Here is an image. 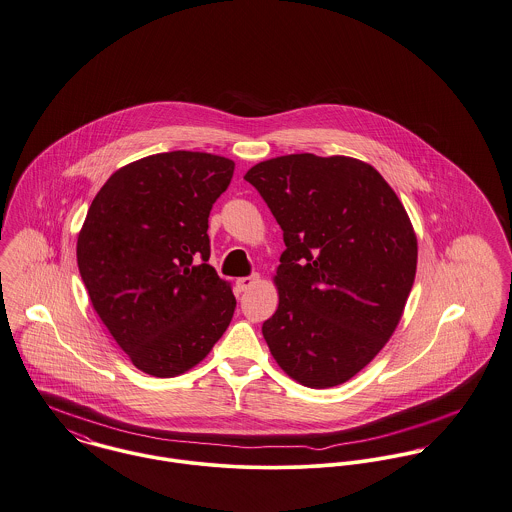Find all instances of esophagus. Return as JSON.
Instances as JSON below:
<instances>
[{
  "mask_svg": "<svg viewBox=\"0 0 512 512\" xmlns=\"http://www.w3.org/2000/svg\"><path fill=\"white\" fill-rule=\"evenodd\" d=\"M257 283H259V275H249V277H241V279L235 281L239 292H247L249 288H253Z\"/></svg>",
  "mask_w": 512,
  "mask_h": 512,
  "instance_id": "34e87169",
  "label": "esophagus"
}]
</instances>
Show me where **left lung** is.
<instances>
[{
  "label": "left lung",
  "instance_id": "obj_1",
  "mask_svg": "<svg viewBox=\"0 0 512 512\" xmlns=\"http://www.w3.org/2000/svg\"><path fill=\"white\" fill-rule=\"evenodd\" d=\"M283 229L279 308L263 338L286 375L328 389L357 375L393 336L416 275V235L371 165L286 155L249 169Z\"/></svg>",
  "mask_w": 512,
  "mask_h": 512
}]
</instances>
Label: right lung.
Listing matches in <instances>:
<instances>
[{
  "label": "right lung",
  "mask_w": 512,
  "mask_h": 512,
  "mask_svg": "<svg viewBox=\"0 0 512 512\" xmlns=\"http://www.w3.org/2000/svg\"><path fill=\"white\" fill-rule=\"evenodd\" d=\"M233 161L171 151L114 172L96 194L76 257L92 306L153 377L200 363L224 336L235 296L210 259L208 218Z\"/></svg>",
  "instance_id": "right-lung-1"
}]
</instances>
